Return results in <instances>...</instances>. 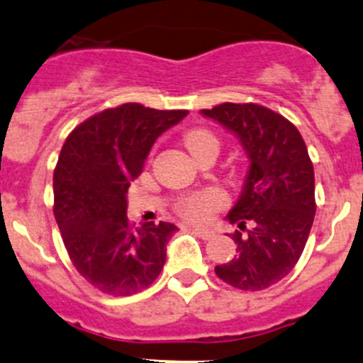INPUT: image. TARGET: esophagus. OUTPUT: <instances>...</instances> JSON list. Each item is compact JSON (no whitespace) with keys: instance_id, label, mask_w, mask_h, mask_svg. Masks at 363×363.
I'll use <instances>...</instances> for the list:
<instances>
[{"instance_id":"esophagus-1","label":"esophagus","mask_w":363,"mask_h":363,"mask_svg":"<svg viewBox=\"0 0 363 363\" xmlns=\"http://www.w3.org/2000/svg\"><path fill=\"white\" fill-rule=\"evenodd\" d=\"M193 232H195V234L202 239H211L214 235L213 230H209V228H203V227H193Z\"/></svg>"}]
</instances>
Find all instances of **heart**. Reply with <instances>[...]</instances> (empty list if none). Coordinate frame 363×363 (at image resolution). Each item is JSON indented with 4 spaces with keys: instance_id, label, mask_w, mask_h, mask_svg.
Segmentation results:
<instances>
[{
    "instance_id": "1",
    "label": "heart",
    "mask_w": 363,
    "mask_h": 363,
    "mask_svg": "<svg viewBox=\"0 0 363 363\" xmlns=\"http://www.w3.org/2000/svg\"><path fill=\"white\" fill-rule=\"evenodd\" d=\"M184 143L193 156H199L200 152H203L207 149H220V140H218V136L206 128L191 129L184 136ZM225 206H227V196H225V193H221L216 188H209L182 199L177 206V213L184 220L202 223V221L211 220V216L216 211L223 209Z\"/></svg>"
}]
</instances>
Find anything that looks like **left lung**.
Masks as SVG:
<instances>
[{
	"label": "left lung",
	"mask_w": 363,
	"mask_h": 363,
	"mask_svg": "<svg viewBox=\"0 0 363 363\" xmlns=\"http://www.w3.org/2000/svg\"><path fill=\"white\" fill-rule=\"evenodd\" d=\"M202 115L234 131L250 157L245 191L228 213L234 259L214 267L228 286L262 291L289 275L315 214L314 167L293 122L255 103H223ZM252 227L245 228V223Z\"/></svg>",
	"instance_id": "8db88e82"
}]
</instances>
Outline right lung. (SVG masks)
Masks as SVG:
<instances>
[{"mask_svg": "<svg viewBox=\"0 0 363 363\" xmlns=\"http://www.w3.org/2000/svg\"><path fill=\"white\" fill-rule=\"evenodd\" d=\"M188 113L138 103L108 108L76 125L60 150L52 213L74 267L101 293L131 296L163 269L177 227L150 221L135 228L125 193L157 136Z\"/></svg>", "mask_w": 363, "mask_h": 363, "instance_id": "right-lung-1", "label": "right lung"}]
</instances>
